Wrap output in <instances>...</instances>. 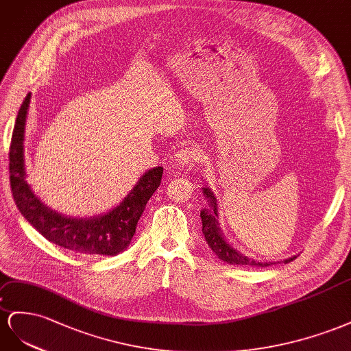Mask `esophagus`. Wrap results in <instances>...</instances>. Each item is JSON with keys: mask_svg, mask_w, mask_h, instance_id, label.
Returning <instances> with one entry per match:
<instances>
[{"mask_svg": "<svg viewBox=\"0 0 351 351\" xmlns=\"http://www.w3.org/2000/svg\"><path fill=\"white\" fill-rule=\"evenodd\" d=\"M197 162V154L195 152L189 148H184L181 152H178L175 157L172 158V165L176 169H184V167H193Z\"/></svg>", "mask_w": 351, "mask_h": 351, "instance_id": "1", "label": "esophagus"}]
</instances>
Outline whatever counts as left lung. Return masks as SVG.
I'll return each instance as SVG.
<instances>
[{"instance_id":"1","label":"left lung","mask_w":351,"mask_h":351,"mask_svg":"<svg viewBox=\"0 0 351 351\" xmlns=\"http://www.w3.org/2000/svg\"><path fill=\"white\" fill-rule=\"evenodd\" d=\"M203 195L207 199V206L202 208V213H199V217H202L203 222V235L206 238V243L208 247L212 248V252L223 262L229 265H241V266H260V267H266L274 265L275 262H262V260H254L252 257H248L243 254L241 252H238L234 245L229 244L226 241V238L223 237L222 229H220L219 223V207H217V198L213 194V191L210 188L204 186L202 188ZM295 256L288 257L284 260V263L291 262L294 260Z\"/></svg>"}]
</instances>
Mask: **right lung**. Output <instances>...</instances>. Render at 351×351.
Listing matches in <instances>:
<instances>
[{"mask_svg":"<svg viewBox=\"0 0 351 351\" xmlns=\"http://www.w3.org/2000/svg\"><path fill=\"white\" fill-rule=\"evenodd\" d=\"M31 104L27 94L19 110L10 145V184L19 212L36 231L60 247L86 256H116L128 248L153 193L162 182L163 167L156 166L139 178L128 195L108 212L93 217L58 213L38 198L26 181L25 131Z\"/></svg>","mask_w":351,"mask_h":351,"instance_id":"right-lung-1","label":"right lung"}]
</instances>
